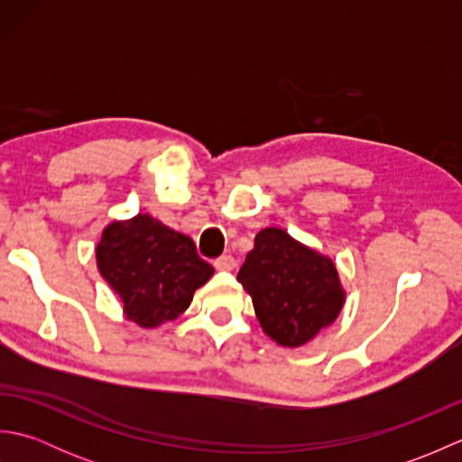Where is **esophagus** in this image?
Segmentation results:
<instances>
[{
	"label": "esophagus",
	"instance_id": "obj_1",
	"mask_svg": "<svg viewBox=\"0 0 462 462\" xmlns=\"http://www.w3.org/2000/svg\"><path fill=\"white\" fill-rule=\"evenodd\" d=\"M234 266H236V260H234L232 256H220L214 260V268L218 272H232Z\"/></svg>",
	"mask_w": 462,
	"mask_h": 462
}]
</instances>
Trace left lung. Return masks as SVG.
Wrapping results in <instances>:
<instances>
[{"instance_id":"8db88e82","label":"left lung","mask_w":462,"mask_h":462,"mask_svg":"<svg viewBox=\"0 0 462 462\" xmlns=\"http://www.w3.org/2000/svg\"><path fill=\"white\" fill-rule=\"evenodd\" d=\"M266 336L300 347L337 319L346 303L336 263L282 228H263L238 272Z\"/></svg>"}]
</instances>
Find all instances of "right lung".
<instances>
[{"instance_id": "right-lung-1", "label": "right lung", "mask_w": 462, "mask_h": 462, "mask_svg": "<svg viewBox=\"0 0 462 462\" xmlns=\"http://www.w3.org/2000/svg\"><path fill=\"white\" fill-rule=\"evenodd\" d=\"M95 256L101 276L119 293L125 318L144 329L179 318L214 273L192 238L151 214L111 222Z\"/></svg>"}]
</instances>
